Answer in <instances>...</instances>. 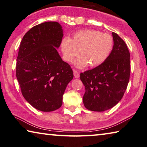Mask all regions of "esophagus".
<instances>
[{
  "instance_id": "obj_1",
  "label": "esophagus",
  "mask_w": 147,
  "mask_h": 147,
  "mask_svg": "<svg viewBox=\"0 0 147 147\" xmlns=\"http://www.w3.org/2000/svg\"><path fill=\"white\" fill-rule=\"evenodd\" d=\"M74 75L76 78H79V74L78 71L74 70Z\"/></svg>"
}]
</instances>
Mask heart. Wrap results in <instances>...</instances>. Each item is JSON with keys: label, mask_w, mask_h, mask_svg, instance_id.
Returning a JSON list of instances; mask_svg holds the SVG:
<instances>
[{"label": "heart", "mask_w": 147, "mask_h": 147, "mask_svg": "<svg viewBox=\"0 0 147 147\" xmlns=\"http://www.w3.org/2000/svg\"><path fill=\"white\" fill-rule=\"evenodd\" d=\"M114 41L109 34H102L95 30H82L76 32L69 38L61 42V50L64 60L68 62L80 55L74 65L78 68H84L88 64L91 67L99 66L104 62L111 53Z\"/></svg>", "instance_id": "1"}]
</instances>
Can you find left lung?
I'll list each match as a JSON object with an SVG mask.
<instances>
[{
	"instance_id": "1",
	"label": "left lung",
	"mask_w": 147,
	"mask_h": 147,
	"mask_svg": "<svg viewBox=\"0 0 147 147\" xmlns=\"http://www.w3.org/2000/svg\"><path fill=\"white\" fill-rule=\"evenodd\" d=\"M113 48L107 59L90 70L81 73L85 87L83 101L86 109L105 111L114 107L123 97L130 75V55L126 44L112 32Z\"/></svg>"
}]
</instances>
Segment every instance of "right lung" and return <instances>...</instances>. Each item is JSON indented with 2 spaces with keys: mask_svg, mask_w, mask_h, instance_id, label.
<instances>
[{
  "mask_svg": "<svg viewBox=\"0 0 147 147\" xmlns=\"http://www.w3.org/2000/svg\"><path fill=\"white\" fill-rule=\"evenodd\" d=\"M62 37V26L48 21L28 30L19 46L17 79L25 99L41 111L61 107L64 91L74 78L70 66L57 51Z\"/></svg>",
  "mask_w": 147,
  "mask_h": 147,
  "instance_id": "add662e5",
  "label": "right lung"
}]
</instances>
